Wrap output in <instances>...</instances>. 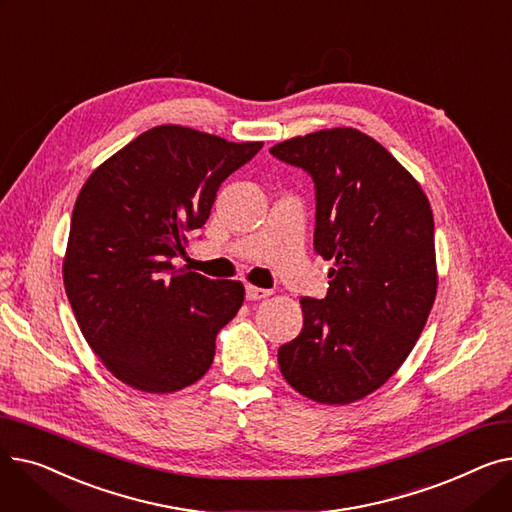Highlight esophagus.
Wrapping results in <instances>:
<instances>
[{"instance_id": "1", "label": "esophagus", "mask_w": 512, "mask_h": 512, "mask_svg": "<svg viewBox=\"0 0 512 512\" xmlns=\"http://www.w3.org/2000/svg\"><path fill=\"white\" fill-rule=\"evenodd\" d=\"M245 292H247L249 301H261V299H267L272 294V290H265V288H259V286H253V284H247Z\"/></svg>"}]
</instances>
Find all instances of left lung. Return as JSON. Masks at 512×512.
Here are the masks:
<instances>
[{"label": "left lung", "instance_id": "8db88e82", "mask_svg": "<svg viewBox=\"0 0 512 512\" xmlns=\"http://www.w3.org/2000/svg\"><path fill=\"white\" fill-rule=\"evenodd\" d=\"M315 182V251L326 299H301L303 330L278 351L284 380L321 405H348L405 363L436 301L434 215L421 184L357 128L270 149Z\"/></svg>", "mask_w": 512, "mask_h": 512}]
</instances>
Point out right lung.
<instances>
[{"label":"right lung","instance_id":"obj_1","mask_svg":"<svg viewBox=\"0 0 512 512\" xmlns=\"http://www.w3.org/2000/svg\"><path fill=\"white\" fill-rule=\"evenodd\" d=\"M263 147L161 124L87 178L74 203L64 286L78 328L101 363L134 390L195 384L245 286L176 267L220 184Z\"/></svg>","mask_w":512,"mask_h":512}]
</instances>
